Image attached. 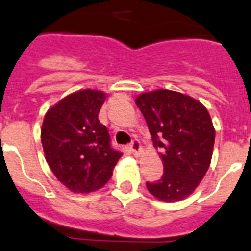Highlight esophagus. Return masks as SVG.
Returning <instances> with one entry per match:
<instances>
[{
  "instance_id": "esophagus-1",
  "label": "esophagus",
  "mask_w": 251,
  "mask_h": 251,
  "mask_svg": "<svg viewBox=\"0 0 251 251\" xmlns=\"http://www.w3.org/2000/svg\"><path fill=\"white\" fill-rule=\"evenodd\" d=\"M129 150L132 151V153H133L134 156H140L141 150H142V149H141L140 141H138V140L132 141V142H130V145H129Z\"/></svg>"
}]
</instances>
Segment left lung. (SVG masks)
<instances>
[{
	"label": "left lung",
	"mask_w": 251,
	"mask_h": 251,
	"mask_svg": "<svg viewBox=\"0 0 251 251\" xmlns=\"http://www.w3.org/2000/svg\"><path fill=\"white\" fill-rule=\"evenodd\" d=\"M164 165L155 183L147 181L152 196L164 202H177L190 196L211 164L215 128L208 110L198 100L171 90H156L137 96Z\"/></svg>",
	"instance_id": "left-lung-1"
}]
</instances>
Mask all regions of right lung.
I'll list each match as a JSON object with an SVG mask.
<instances>
[{
    "instance_id": "add662e5",
    "label": "right lung",
    "mask_w": 251,
    "mask_h": 251,
    "mask_svg": "<svg viewBox=\"0 0 251 251\" xmlns=\"http://www.w3.org/2000/svg\"><path fill=\"white\" fill-rule=\"evenodd\" d=\"M106 95L99 90H81L66 96L47 111L42 145L55 177L75 193L104 187L122 152L110 146V136L99 122Z\"/></svg>"
}]
</instances>
